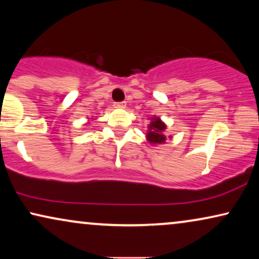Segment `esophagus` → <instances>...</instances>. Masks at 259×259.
<instances>
[{"instance_id":"34e87169","label":"esophagus","mask_w":259,"mask_h":259,"mask_svg":"<svg viewBox=\"0 0 259 259\" xmlns=\"http://www.w3.org/2000/svg\"><path fill=\"white\" fill-rule=\"evenodd\" d=\"M114 106H116V107H120V108H123V107H126V102H125V101L115 102Z\"/></svg>"}]
</instances>
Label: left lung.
<instances>
[{
  "label": "left lung",
  "instance_id": "8db88e82",
  "mask_svg": "<svg viewBox=\"0 0 259 259\" xmlns=\"http://www.w3.org/2000/svg\"><path fill=\"white\" fill-rule=\"evenodd\" d=\"M153 121L151 122L150 127H148V133H147V140L152 144H164L165 143V136L162 134L166 126L164 122L160 121L159 118L152 119Z\"/></svg>",
  "mask_w": 259,
  "mask_h": 259
}]
</instances>
